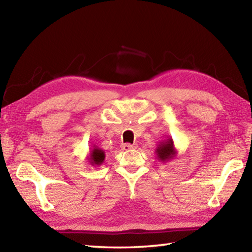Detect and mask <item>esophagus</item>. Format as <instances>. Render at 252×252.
Instances as JSON below:
<instances>
[{
  "label": "esophagus",
  "instance_id": "1",
  "mask_svg": "<svg viewBox=\"0 0 252 252\" xmlns=\"http://www.w3.org/2000/svg\"><path fill=\"white\" fill-rule=\"evenodd\" d=\"M136 147H137L136 144H129V143L122 144V146H121V148L123 149V151H126V152L131 151V149H135Z\"/></svg>",
  "mask_w": 252,
  "mask_h": 252
}]
</instances>
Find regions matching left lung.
Wrapping results in <instances>:
<instances>
[{
    "instance_id": "8db88e82",
    "label": "left lung",
    "mask_w": 252,
    "mask_h": 252,
    "mask_svg": "<svg viewBox=\"0 0 252 252\" xmlns=\"http://www.w3.org/2000/svg\"><path fill=\"white\" fill-rule=\"evenodd\" d=\"M156 155L157 159L161 162H169L170 160L174 159L178 155V151L174 147L172 138H168V140L160 142L156 148Z\"/></svg>"
}]
</instances>
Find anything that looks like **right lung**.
Segmentation results:
<instances>
[{
  "label": "right lung",
  "mask_w": 252,
  "mask_h": 252,
  "mask_svg": "<svg viewBox=\"0 0 252 252\" xmlns=\"http://www.w3.org/2000/svg\"><path fill=\"white\" fill-rule=\"evenodd\" d=\"M88 160L90 164L93 165V167H99L100 164H103L105 160V152L103 149H100L94 145L93 148L90 151Z\"/></svg>",
  "instance_id": "add662e5"
}]
</instances>
